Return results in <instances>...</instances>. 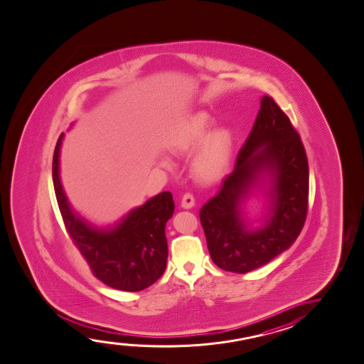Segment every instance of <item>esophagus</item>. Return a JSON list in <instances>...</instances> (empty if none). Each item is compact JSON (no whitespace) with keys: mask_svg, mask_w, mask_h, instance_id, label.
<instances>
[{"mask_svg":"<svg viewBox=\"0 0 364 364\" xmlns=\"http://www.w3.org/2000/svg\"><path fill=\"white\" fill-rule=\"evenodd\" d=\"M181 207L185 208V210H188V208H193L195 206V198H193V195L191 193H185L183 198H181Z\"/></svg>","mask_w":364,"mask_h":364,"instance_id":"obj_1","label":"esophagus"}]
</instances>
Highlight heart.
Returning a JSON list of instances; mask_svg holds the SVG:
<instances>
[{"instance_id":"1","label":"heart","mask_w":364,"mask_h":364,"mask_svg":"<svg viewBox=\"0 0 364 364\" xmlns=\"http://www.w3.org/2000/svg\"><path fill=\"white\" fill-rule=\"evenodd\" d=\"M206 112L190 114L176 122L168 136L166 146L174 156H184L198 149L191 161V174L201 184H213L228 173L233 159L235 135L229 127H217ZM161 166L169 168L163 158Z\"/></svg>"}]
</instances>
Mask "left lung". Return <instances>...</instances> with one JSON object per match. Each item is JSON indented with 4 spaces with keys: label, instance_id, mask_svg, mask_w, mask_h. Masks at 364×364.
<instances>
[{
    "label": "left lung",
    "instance_id": "8db88e82",
    "mask_svg": "<svg viewBox=\"0 0 364 364\" xmlns=\"http://www.w3.org/2000/svg\"><path fill=\"white\" fill-rule=\"evenodd\" d=\"M259 187L268 206L252 226L242 206ZM308 196L309 166L301 137L274 99L264 95L234 171L200 211L212 261L237 274L269 264L301 234Z\"/></svg>",
    "mask_w": 364,
    "mask_h": 364
}]
</instances>
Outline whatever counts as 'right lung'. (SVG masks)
I'll use <instances>...</instances> for the list:
<instances>
[{
  "instance_id": "right-lung-1",
  "label": "right lung",
  "mask_w": 364,
  "mask_h": 364,
  "mask_svg": "<svg viewBox=\"0 0 364 364\" xmlns=\"http://www.w3.org/2000/svg\"><path fill=\"white\" fill-rule=\"evenodd\" d=\"M60 135L53 159L55 195L73 244L97 279L109 287L139 292L162 276L168 259L166 223L174 213L169 191L149 198L109 227H97L72 207L60 178Z\"/></svg>"
}]
</instances>
